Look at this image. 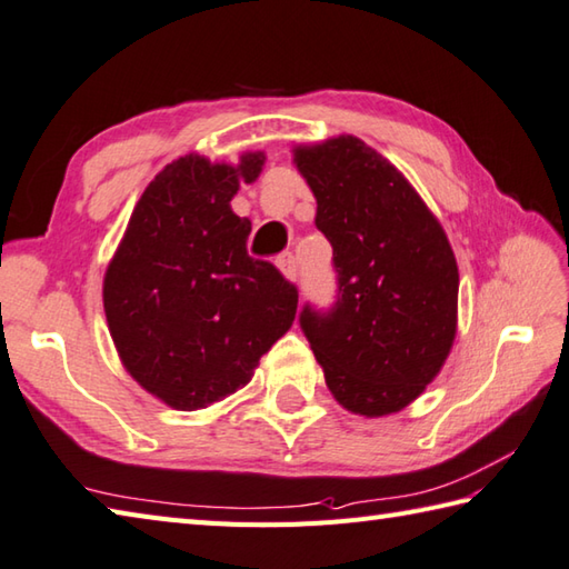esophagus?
Listing matches in <instances>:
<instances>
[{"label":"esophagus","instance_id":"esophagus-1","mask_svg":"<svg viewBox=\"0 0 569 569\" xmlns=\"http://www.w3.org/2000/svg\"><path fill=\"white\" fill-rule=\"evenodd\" d=\"M276 266L281 269V273L288 278V281H298V263H296V256L291 251L278 256Z\"/></svg>","mask_w":569,"mask_h":569}]
</instances>
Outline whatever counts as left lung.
<instances>
[{
	"mask_svg": "<svg viewBox=\"0 0 569 569\" xmlns=\"http://www.w3.org/2000/svg\"><path fill=\"white\" fill-rule=\"evenodd\" d=\"M296 164L336 271L332 306L306 303L300 330L345 409L392 415L451 350L459 269L449 239L397 167L358 138L300 148Z\"/></svg>",
	"mask_w": 569,
	"mask_h": 569,
	"instance_id": "obj_1",
	"label": "left lung"
}]
</instances>
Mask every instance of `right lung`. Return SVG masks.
Listing matches in <instances>:
<instances>
[{
  "mask_svg": "<svg viewBox=\"0 0 569 569\" xmlns=\"http://www.w3.org/2000/svg\"><path fill=\"white\" fill-rule=\"evenodd\" d=\"M261 164V152L239 167L197 154L167 164L108 266L103 306L120 360L174 409H204L241 389L296 318V283L249 256L251 221L229 207Z\"/></svg>",
  "mask_w": 569,
  "mask_h": 569,
  "instance_id": "obj_1",
  "label": "right lung"
}]
</instances>
